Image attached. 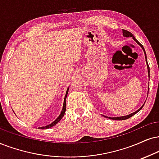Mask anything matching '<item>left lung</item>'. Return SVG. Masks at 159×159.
<instances>
[{
  "mask_svg": "<svg viewBox=\"0 0 159 159\" xmlns=\"http://www.w3.org/2000/svg\"><path fill=\"white\" fill-rule=\"evenodd\" d=\"M122 35H123V37H132V38H133V39H134V41H136V43H137L138 45H139L140 47H141V48H142V50H143V51H144V56H145L147 66H148V76H149V78H150V67H149V65H148V61H147V56H146V53H145V51H144V47H143V46H142V45H141V44L139 43L138 40L136 39V38L134 37V35L130 33V32L126 31V30L122 29ZM148 90H149V87H148ZM144 105V104H143V105H142V106L141 108H139L137 111H136L135 112H133V113L128 114V115L122 116H117V117H109V116H105V117H106V118H108V119H111V120H127V119H128V118L131 117L132 116H134V114H136V113H137V112L139 111L140 110H141L142 108V107H143Z\"/></svg>",
  "mask_w": 159,
  "mask_h": 159,
  "instance_id": "obj_1",
  "label": "left lung"
}]
</instances>
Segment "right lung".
I'll return each mask as SVG.
<instances>
[{
    "instance_id": "add662e5",
    "label": "right lung",
    "mask_w": 159,
    "mask_h": 159,
    "mask_svg": "<svg viewBox=\"0 0 159 159\" xmlns=\"http://www.w3.org/2000/svg\"><path fill=\"white\" fill-rule=\"evenodd\" d=\"M68 90H69V88H67V92H66V94H65V99H64V103H63V108H62V110H61V114H60V115L58 116L56 119L54 120L53 122H51V124L48 125H45V126H43V127H40L39 128L40 129H47V128H50L51 127H53V126L55 125L56 124H57L58 122H59L60 120H61V118L63 117L64 115H65V113L66 111V98H67V95L68 94Z\"/></svg>"
}]
</instances>
